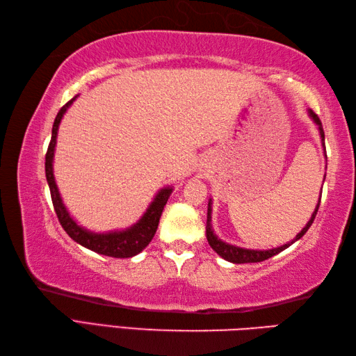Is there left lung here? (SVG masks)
I'll return each mask as SVG.
<instances>
[{"label": "left lung", "mask_w": 356, "mask_h": 356, "mask_svg": "<svg viewBox=\"0 0 356 356\" xmlns=\"http://www.w3.org/2000/svg\"><path fill=\"white\" fill-rule=\"evenodd\" d=\"M309 116H311L314 119V122L318 125L321 142H323V145H324V130H323V125H321L320 118L316 116L312 110H309ZM320 200H321V195H320ZM318 208H320V203H318V205H316L314 214L311 217V220L306 223L305 228L301 229V232L297 234V237H295L292 241H289V243H286V245L280 246V248L269 249V251H254V249H245V248L228 245V243H225V241H222L220 238H217V236H216L214 231H213V226H211V211H213V209H211V200H209V203H208V217H207V238H208V243L218 255L223 257L225 260H228L231 263H259V261H264V260L270 259V257L277 255L278 252L284 251L286 248H289L292 243H295V241L303 237L305 234L307 232V229L311 228V225L314 223V218H315L316 213H318Z\"/></svg>", "instance_id": "8db88e82"}]
</instances>
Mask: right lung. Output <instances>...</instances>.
I'll use <instances>...</instances> for the list:
<instances>
[{"label": "right lung", "mask_w": 356, "mask_h": 356, "mask_svg": "<svg viewBox=\"0 0 356 356\" xmlns=\"http://www.w3.org/2000/svg\"><path fill=\"white\" fill-rule=\"evenodd\" d=\"M76 97L78 96H74L73 99L67 102L56 115L55 122H53V128H51V139L49 143L47 153H45V177H47V184L50 188L53 208L56 211L58 220L61 223L64 231L69 234L76 243L82 245L84 248L92 249V251L97 254L115 257V259H128V257H133L136 254H139L140 251H143V249L148 246L149 241L153 240L159 226V220H161L162 211L166 205V202H168L170 194L172 193V188H163V190L159 191L154 200L151 202L147 213L142 216L140 220L125 231L95 234L81 228V226L70 217L69 211H67V208L64 207L63 199L61 195H59L58 186L55 182V176H53V154H55L58 127H59V122H61L64 113L70 107L72 102L76 99Z\"/></svg>", "instance_id": "1"}]
</instances>
